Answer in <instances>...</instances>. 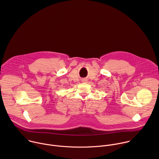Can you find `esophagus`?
<instances>
[{"label":"esophagus","mask_w":159,"mask_h":159,"mask_svg":"<svg viewBox=\"0 0 159 159\" xmlns=\"http://www.w3.org/2000/svg\"><path fill=\"white\" fill-rule=\"evenodd\" d=\"M82 80H83V82H87V80L86 79H83Z\"/></svg>","instance_id":"34e87169"}]
</instances>
